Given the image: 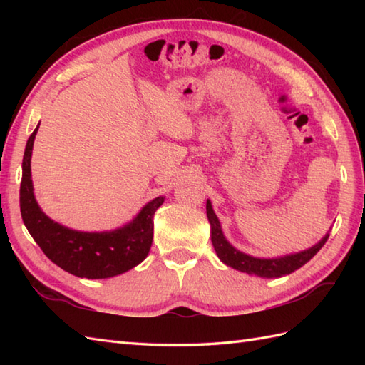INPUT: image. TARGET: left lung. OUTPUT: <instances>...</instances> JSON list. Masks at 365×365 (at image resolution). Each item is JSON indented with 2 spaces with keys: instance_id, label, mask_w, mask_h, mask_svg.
Masks as SVG:
<instances>
[{
  "instance_id": "left-lung-1",
  "label": "left lung",
  "mask_w": 365,
  "mask_h": 365,
  "mask_svg": "<svg viewBox=\"0 0 365 365\" xmlns=\"http://www.w3.org/2000/svg\"><path fill=\"white\" fill-rule=\"evenodd\" d=\"M207 218L210 221L212 243L216 254H218L220 260L234 269L243 271V273H247V274L260 276V277H281V276L293 273L294 269L301 268L304 263L311 260L329 238V234H327L319 243L314 245L312 247H309L306 251H301L297 254H289L277 259H257V257H252V255H247L242 251L235 250V247L227 242L221 230L218 216H216L213 212L210 200H207Z\"/></svg>"
}]
</instances>
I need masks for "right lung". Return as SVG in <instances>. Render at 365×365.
I'll use <instances>...</instances> for the list:
<instances>
[{"label":"right lung","mask_w":365,"mask_h":365,"mask_svg":"<svg viewBox=\"0 0 365 365\" xmlns=\"http://www.w3.org/2000/svg\"><path fill=\"white\" fill-rule=\"evenodd\" d=\"M37 130L38 125L26 143L20 185L21 218L34 242L53 263L78 277L106 279L139 265L150 251L153 215L165 202V197H155L143 207L133 221L115 230L80 232L61 226L41 210L34 197L31 155Z\"/></svg>","instance_id":"1"}]
</instances>
